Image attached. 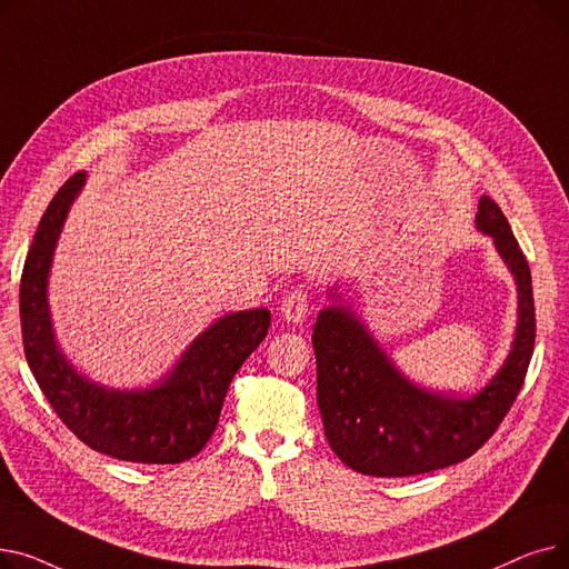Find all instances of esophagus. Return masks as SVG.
<instances>
[{
    "label": "esophagus",
    "instance_id": "obj_1",
    "mask_svg": "<svg viewBox=\"0 0 569 569\" xmlns=\"http://www.w3.org/2000/svg\"><path fill=\"white\" fill-rule=\"evenodd\" d=\"M309 311V292L305 288H292L281 300V316L288 322H300Z\"/></svg>",
    "mask_w": 569,
    "mask_h": 569
}]
</instances>
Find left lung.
Listing matches in <instances>:
<instances>
[{
  "label": "left lung",
  "mask_w": 569,
  "mask_h": 569,
  "mask_svg": "<svg viewBox=\"0 0 569 569\" xmlns=\"http://www.w3.org/2000/svg\"><path fill=\"white\" fill-rule=\"evenodd\" d=\"M475 223L493 239L519 290L512 350L485 390L466 399L422 390L348 307L332 305L318 313L311 341L322 427L337 457L357 472L408 477L455 466L496 433L521 390L535 348L530 267L489 196L480 198Z\"/></svg>",
  "instance_id": "left-lung-1"
}]
</instances>
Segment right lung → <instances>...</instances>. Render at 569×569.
<instances>
[{
    "instance_id": "1",
    "label": "right lung",
    "mask_w": 569,
    "mask_h": 569,
    "mask_svg": "<svg viewBox=\"0 0 569 569\" xmlns=\"http://www.w3.org/2000/svg\"><path fill=\"white\" fill-rule=\"evenodd\" d=\"M84 177L76 172L54 193L24 260L20 325L27 365L59 420L87 447L131 463H182L212 438L230 380L267 337L269 311L219 318L184 350L174 369L147 390H110L80 376L52 332L48 274Z\"/></svg>"
}]
</instances>
